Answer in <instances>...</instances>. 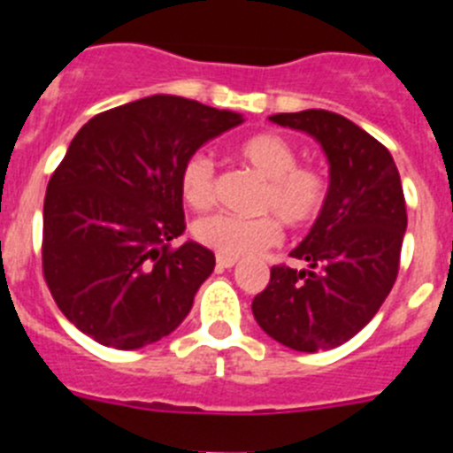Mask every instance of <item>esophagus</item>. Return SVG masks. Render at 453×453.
I'll use <instances>...</instances> for the list:
<instances>
[{"instance_id": "esophagus-1", "label": "esophagus", "mask_w": 453, "mask_h": 453, "mask_svg": "<svg viewBox=\"0 0 453 453\" xmlns=\"http://www.w3.org/2000/svg\"><path fill=\"white\" fill-rule=\"evenodd\" d=\"M235 263H238V258H231V256H218V267H222V270H229V267H234Z\"/></svg>"}]
</instances>
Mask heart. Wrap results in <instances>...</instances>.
Segmentation results:
<instances>
[{
	"instance_id": "b5f03b06",
	"label": "heart",
	"mask_w": 453,
	"mask_h": 453,
	"mask_svg": "<svg viewBox=\"0 0 453 453\" xmlns=\"http://www.w3.org/2000/svg\"><path fill=\"white\" fill-rule=\"evenodd\" d=\"M235 156L265 179L256 211L258 218L206 215L192 226L195 238L222 256L258 254L281 240V219L290 229L311 226L329 202V179L319 167L302 165L297 147L272 131L247 135L235 145ZM181 199L195 211L213 203L215 167L206 154H192L179 172Z\"/></svg>"
}]
</instances>
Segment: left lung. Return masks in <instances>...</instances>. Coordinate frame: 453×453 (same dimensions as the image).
Instances as JSON below:
<instances>
[{"label": "left lung", "mask_w": 453, "mask_h": 453, "mask_svg": "<svg viewBox=\"0 0 453 453\" xmlns=\"http://www.w3.org/2000/svg\"><path fill=\"white\" fill-rule=\"evenodd\" d=\"M313 135L329 161V202L292 258L276 265L251 302L263 331L295 351H324L354 338L390 295L399 272L406 202L390 151L358 124L311 108L270 115Z\"/></svg>", "instance_id": "left-lung-1"}]
</instances>
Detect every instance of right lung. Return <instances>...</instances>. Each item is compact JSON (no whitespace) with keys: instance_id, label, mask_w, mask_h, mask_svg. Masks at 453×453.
Instances as JSON below:
<instances>
[{"instance_id":"obj_1","label":"right lung","mask_w":453,"mask_h":453,"mask_svg":"<svg viewBox=\"0 0 453 453\" xmlns=\"http://www.w3.org/2000/svg\"><path fill=\"white\" fill-rule=\"evenodd\" d=\"M242 115L151 95L95 115L47 183L42 274L61 313L113 349L165 338L215 267L186 231L179 172Z\"/></svg>"}]
</instances>
